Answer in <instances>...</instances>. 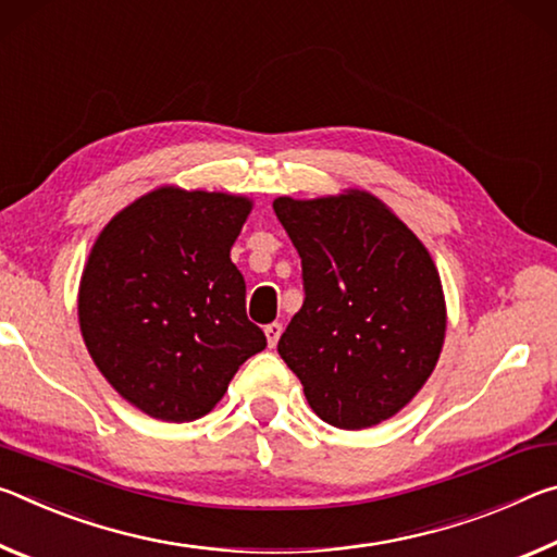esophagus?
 I'll return each mask as SVG.
<instances>
[{
	"label": "esophagus",
	"instance_id": "esophagus-1",
	"mask_svg": "<svg viewBox=\"0 0 557 557\" xmlns=\"http://www.w3.org/2000/svg\"><path fill=\"white\" fill-rule=\"evenodd\" d=\"M263 333H267V343L269 348H276V343L281 338V333H284V325L281 323H269L267 327H263Z\"/></svg>",
	"mask_w": 557,
	"mask_h": 557
}]
</instances>
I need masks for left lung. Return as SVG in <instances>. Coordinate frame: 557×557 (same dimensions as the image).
<instances>
[{"mask_svg": "<svg viewBox=\"0 0 557 557\" xmlns=\"http://www.w3.org/2000/svg\"><path fill=\"white\" fill-rule=\"evenodd\" d=\"M304 269V306L278 341L323 422L380 424L412 399L440 360L446 306L424 244L377 197L273 202Z\"/></svg>", "mask_w": 557, "mask_h": 557, "instance_id": "left-lung-1", "label": "left lung"}]
</instances>
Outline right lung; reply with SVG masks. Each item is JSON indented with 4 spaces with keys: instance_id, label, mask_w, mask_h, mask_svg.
Segmentation results:
<instances>
[{
    "instance_id": "obj_1",
    "label": "right lung",
    "mask_w": 557,
    "mask_h": 557,
    "mask_svg": "<svg viewBox=\"0 0 557 557\" xmlns=\"http://www.w3.org/2000/svg\"><path fill=\"white\" fill-rule=\"evenodd\" d=\"M251 199L160 187L117 212L90 249L78 321L117 395L162 422L212 412L267 348L232 263Z\"/></svg>"
}]
</instances>
